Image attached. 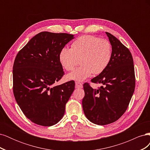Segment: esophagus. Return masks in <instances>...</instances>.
Instances as JSON below:
<instances>
[{
  "label": "esophagus",
  "mask_w": 150,
  "mask_h": 150,
  "mask_svg": "<svg viewBox=\"0 0 150 150\" xmlns=\"http://www.w3.org/2000/svg\"><path fill=\"white\" fill-rule=\"evenodd\" d=\"M76 88H83V84H81V83H79V82H76Z\"/></svg>",
  "instance_id": "esophagus-1"
}]
</instances>
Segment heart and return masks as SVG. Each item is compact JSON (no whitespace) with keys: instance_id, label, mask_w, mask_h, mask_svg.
<instances>
[{"instance_id":"obj_1","label":"heart","mask_w":150,"mask_h":150,"mask_svg":"<svg viewBox=\"0 0 150 150\" xmlns=\"http://www.w3.org/2000/svg\"><path fill=\"white\" fill-rule=\"evenodd\" d=\"M112 57L110 42L91 35L81 36L72 42L71 48H63L59 55L61 66L67 71L78 69L67 75L68 79L83 81L93 73L101 74L110 64Z\"/></svg>"}]
</instances>
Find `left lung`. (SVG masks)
I'll return each instance as SVG.
<instances>
[{"instance_id": "1", "label": "left lung", "mask_w": 150, "mask_h": 150, "mask_svg": "<svg viewBox=\"0 0 150 150\" xmlns=\"http://www.w3.org/2000/svg\"><path fill=\"white\" fill-rule=\"evenodd\" d=\"M112 47L110 64L101 74L91 79L101 84L98 89L85 83L82 104L84 115L93 123L106 125L118 120L128 108L135 88L133 57L114 35L106 33Z\"/></svg>"}]
</instances>
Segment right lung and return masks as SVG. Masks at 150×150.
Masks as SVG:
<instances>
[{"label":"right lung","mask_w":150,"mask_h":150,"mask_svg":"<svg viewBox=\"0 0 150 150\" xmlns=\"http://www.w3.org/2000/svg\"><path fill=\"white\" fill-rule=\"evenodd\" d=\"M74 38L69 34L41 32L29 40L15 59L13 95L25 116L38 125H54L64 115L75 83L53 84L64 73L59 60L61 50Z\"/></svg>","instance_id":"1"}]
</instances>
